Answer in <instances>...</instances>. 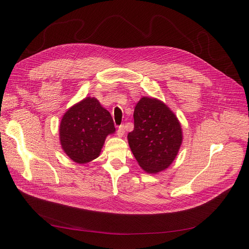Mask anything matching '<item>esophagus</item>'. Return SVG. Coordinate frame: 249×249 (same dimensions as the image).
<instances>
[{"mask_svg": "<svg viewBox=\"0 0 249 249\" xmlns=\"http://www.w3.org/2000/svg\"><path fill=\"white\" fill-rule=\"evenodd\" d=\"M124 134H125V127L124 125H120L117 130V135L119 137H122Z\"/></svg>", "mask_w": 249, "mask_h": 249, "instance_id": "esophagus-1", "label": "esophagus"}]
</instances>
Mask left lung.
<instances>
[{"label": "left lung", "mask_w": 249, "mask_h": 249, "mask_svg": "<svg viewBox=\"0 0 249 249\" xmlns=\"http://www.w3.org/2000/svg\"><path fill=\"white\" fill-rule=\"evenodd\" d=\"M134 130L128 143L138 164L148 174H158L173 163L182 141L175 113L155 98L143 97L134 109Z\"/></svg>", "instance_id": "left-lung-1"}]
</instances>
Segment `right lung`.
<instances>
[{
	"instance_id": "right-lung-1",
	"label": "right lung",
	"mask_w": 249,
	"mask_h": 249,
	"mask_svg": "<svg viewBox=\"0 0 249 249\" xmlns=\"http://www.w3.org/2000/svg\"><path fill=\"white\" fill-rule=\"evenodd\" d=\"M111 114L96 98L87 97L64 113L59 126L61 148L76 163L97 159L105 139L115 132Z\"/></svg>"
}]
</instances>
